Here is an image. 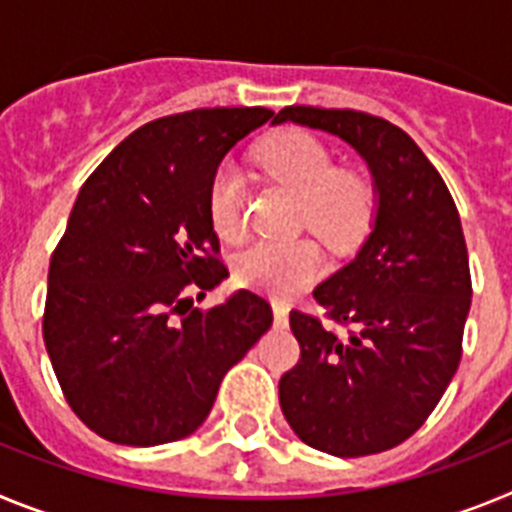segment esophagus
<instances>
[{
    "label": "esophagus",
    "mask_w": 512,
    "mask_h": 512,
    "mask_svg": "<svg viewBox=\"0 0 512 512\" xmlns=\"http://www.w3.org/2000/svg\"><path fill=\"white\" fill-rule=\"evenodd\" d=\"M271 310H274V320H277V325H287L289 307L284 305V302H271Z\"/></svg>",
    "instance_id": "34e87169"
}]
</instances>
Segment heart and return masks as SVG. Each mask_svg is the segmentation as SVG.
Segmentation results:
<instances>
[{"mask_svg": "<svg viewBox=\"0 0 512 512\" xmlns=\"http://www.w3.org/2000/svg\"><path fill=\"white\" fill-rule=\"evenodd\" d=\"M266 174L302 197L307 225L325 241L343 243L364 230L372 212V192L359 174L336 171L333 156L318 138L284 133L259 153ZM217 235L233 238L243 225V176L233 164L215 171L207 197ZM235 279L266 295L289 297L323 271V253L312 241H253L233 261Z\"/></svg>", "mask_w": 512, "mask_h": 512, "instance_id": "b5f03b06", "label": "heart"}]
</instances>
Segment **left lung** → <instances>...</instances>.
Segmentation results:
<instances>
[{"label": "left lung", "mask_w": 512, "mask_h": 512, "mask_svg": "<svg viewBox=\"0 0 512 512\" xmlns=\"http://www.w3.org/2000/svg\"><path fill=\"white\" fill-rule=\"evenodd\" d=\"M284 122L354 148L372 174L374 212L359 253L312 292L348 336L289 312L302 359L279 379V405L312 449L379 454L418 431L459 366L472 305L459 212L441 174L392 122L320 107H284L271 125Z\"/></svg>", "instance_id": "left-lung-1"}]
</instances>
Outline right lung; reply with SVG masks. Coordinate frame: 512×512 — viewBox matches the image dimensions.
<instances>
[{
  "instance_id": "obj_1",
  "label": "right lung",
  "mask_w": 512,
  "mask_h": 512,
  "mask_svg": "<svg viewBox=\"0 0 512 512\" xmlns=\"http://www.w3.org/2000/svg\"><path fill=\"white\" fill-rule=\"evenodd\" d=\"M274 115L212 107L153 120L94 169L48 269L43 338L71 410L112 443L161 446L205 423L220 382L271 328L228 269L207 197L225 153Z\"/></svg>"
}]
</instances>
